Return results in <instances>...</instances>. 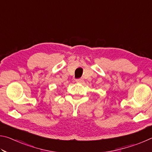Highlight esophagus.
I'll use <instances>...</instances> for the list:
<instances>
[{
  "instance_id": "34e87169",
  "label": "esophagus",
  "mask_w": 152,
  "mask_h": 152,
  "mask_svg": "<svg viewBox=\"0 0 152 152\" xmlns=\"http://www.w3.org/2000/svg\"><path fill=\"white\" fill-rule=\"evenodd\" d=\"M76 82H77V83L82 84V83H83V82H84V80H83V79H82V78H80V79H77Z\"/></svg>"
}]
</instances>
